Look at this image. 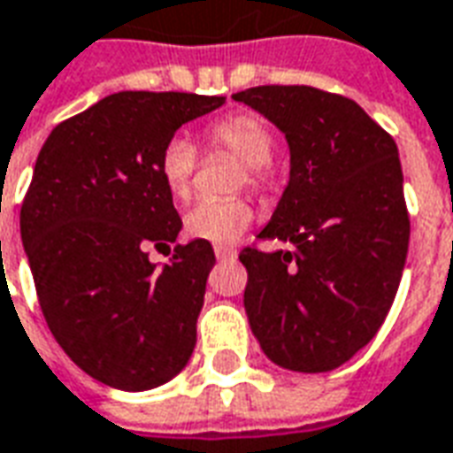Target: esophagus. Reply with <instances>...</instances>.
Here are the masks:
<instances>
[{
	"instance_id": "esophagus-1",
	"label": "esophagus",
	"mask_w": 453,
	"mask_h": 453,
	"mask_svg": "<svg viewBox=\"0 0 453 453\" xmlns=\"http://www.w3.org/2000/svg\"><path fill=\"white\" fill-rule=\"evenodd\" d=\"M213 252H216L218 259H233V257L237 254V250L235 247H230V244H216V247H213Z\"/></svg>"
}]
</instances>
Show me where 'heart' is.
<instances>
[{
	"label": "heart",
	"mask_w": 453,
	"mask_h": 453,
	"mask_svg": "<svg viewBox=\"0 0 453 453\" xmlns=\"http://www.w3.org/2000/svg\"><path fill=\"white\" fill-rule=\"evenodd\" d=\"M206 136L213 146L227 149L244 163L247 182L264 187L266 165L273 156V134L269 124L250 112H235L211 122ZM196 146L184 134L170 136L160 150L158 170L170 196L184 201L192 194L194 173H196ZM254 209L244 196L233 199H201L184 213V227L196 240L227 244L242 235L252 223Z\"/></svg>",
	"instance_id": "b5f03b06"
}]
</instances>
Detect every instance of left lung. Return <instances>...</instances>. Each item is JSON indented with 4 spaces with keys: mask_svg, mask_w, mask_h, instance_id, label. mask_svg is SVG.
<instances>
[{
    "mask_svg": "<svg viewBox=\"0 0 453 453\" xmlns=\"http://www.w3.org/2000/svg\"><path fill=\"white\" fill-rule=\"evenodd\" d=\"M286 134L290 180L261 240L244 247V310L271 363L329 372L370 343L403 273L411 220L394 139L355 100L311 86L235 93Z\"/></svg>",
    "mask_w": 453,
    "mask_h": 453,
    "instance_id": "1",
    "label": "left lung"
}]
</instances>
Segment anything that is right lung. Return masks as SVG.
<instances>
[{
  "label": "right lung",
  "mask_w": 453,
  "mask_h": 453,
  "mask_svg": "<svg viewBox=\"0 0 453 453\" xmlns=\"http://www.w3.org/2000/svg\"><path fill=\"white\" fill-rule=\"evenodd\" d=\"M223 103L122 90L57 124L40 149L21 206L40 310L62 350L107 387H160L192 357L213 247L177 244L163 266L146 250L182 230L160 180V150Z\"/></svg>",
  "instance_id": "add662e5"
}]
</instances>
